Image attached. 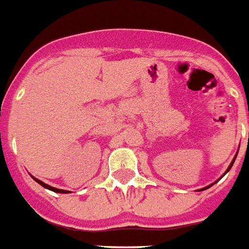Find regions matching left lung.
I'll list each match as a JSON object with an SVG mask.
<instances>
[{
    "mask_svg": "<svg viewBox=\"0 0 249 249\" xmlns=\"http://www.w3.org/2000/svg\"><path fill=\"white\" fill-rule=\"evenodd\" d=\"M234 159H236V157H234ZM234 159H233V160H232L231 165H230V166H229V169H227V172H229V170H230V169H231V166H232V165H233V161H234ZM227 172H226V173H227ZM226 173H225V174H226ZM225 174H223V175H225ZM223 175H222V177H223ZM222 177H221V178H222ZM210 186H211V185H210ZM210 186H207V188H210ZM207 188H205V189H207Z\"/></svg>",
    "mask_w": 249,
    "mask_h": 249,
    "instance_id": "8db88e82",
    "label": "left lung"
}]
</instances>
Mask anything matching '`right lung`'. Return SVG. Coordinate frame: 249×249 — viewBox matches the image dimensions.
Returning a JSON list of instances; mask_svg holds the SVG:
<instances>
[{
    "instance_id": "right-lung-1",
    "label": "right lung",
    "mask_w": 249,
    "mask_h": 249,
    "mask_svg": "<svg viewBox=\"0 0 249 249\" xmlns=\"http://www.w3.org/2000/svg\"><path fill=\"white\" fill-rule=\"evenodd\" d=\"M33 179L36 180V181L38 182V184H40V185H42V186H44V188L49 189V190L54 191V193H60V194H67V193H69V191H67V190H61V189H55V188H53V186H49V185H47V184H44V182H43V181H40V180L36 179V178H33Z\"/></svg>"
}]
</instances>
